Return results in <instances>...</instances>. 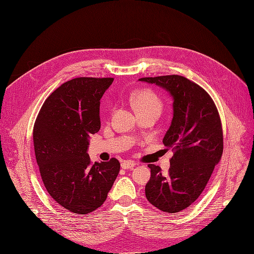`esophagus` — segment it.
<instances>
[{
	"instance_id": "esophagus-1",
	"label": "esophagus",
	"mask_w": 254,
	"mask_h": 254,
	"mask_svg": "<svg viewBox=\"0 0 254 254\" xmlns=\"http://www.w3.org/2000/svg\"><path fill=\"white\" fill-rule=\"evenodd\" d=\"M136 165L137 164L134 161H124L122 163V167L124 169H131V168H134Z\"/></svg>"
}]
</instances>
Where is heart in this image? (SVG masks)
I'll return each instance as SVG.
<instances>
[{
  "mask_svg": "<svg viewBox=\"0 0 254 254\" xmlns=\"http://www.w3.org/2000/svg\"><path fill=\"white\" fill-rule=\"evenodd\" d=\"M132 105L135 108L140 110L154 109L157 111L162 110V101L156 93L150 89L138 90L131 99Z\"/></svg>",
  "mask_w": 254,
  "mask_h": 254,
  "instance_id": "1",
  "label": "heart"
}]
</instances>
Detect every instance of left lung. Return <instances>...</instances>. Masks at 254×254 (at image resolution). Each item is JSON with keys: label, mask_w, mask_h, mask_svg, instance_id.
Wrapping results in <instances>:
<instances>
[{"label": "left lung", "mask_w": 254, "mask_h": 254, "mask_svg": "<svg viewBox=\"0 0 254 254\" xmlns=\"http://www.w3.org/2000/svg\"><path fill=\"white\" fill-rule=\"evenodd\" d=\"M139 80L165 88L173 98L172 123L163 140L174 151L171 167L163 175L158 166L148 165L151 177L145 194L157 209L177 213L201 195L220 161L223 135L219 113L209 93L183 76Z\"/></svg>", "instance_id": "1"}]
</instances>
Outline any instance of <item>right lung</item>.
Masks as SVG:
<instances>
[{"mask_svg": "<svg viewBox=\"0 0 254 254\" xmlns=\"http://www.w3.org/2000/svg\"><path fill=\"white\" fill-rule=\"evenodd\" d=\"M113 78L79 77L45 100L33 129L40 175L50 196L77 214H88L106 201L118 175L116 158L92 164L89 136L101 128L100 100Z\"/></svg>", "mask_w": 254, "mask_h": 254, "instance_id": "right-lung-1", "label": "right lung"}]
</instances>
